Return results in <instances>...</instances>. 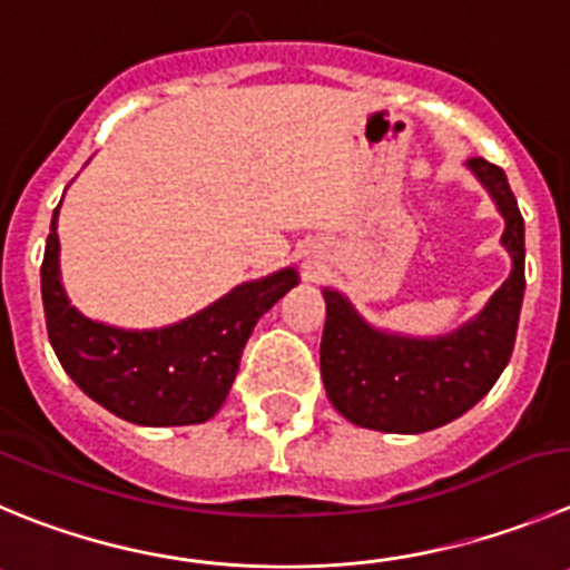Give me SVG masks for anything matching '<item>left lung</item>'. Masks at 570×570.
<instances>
[{"instance_id": "left-lung-1", "label": "left lung", "mask_w": 570, "mask_h": 570, "mask_svg": "<svg viewBox=\"0 0 570 570\" xmlns=\"http://www.w3.org/2000/svg\"><path fill=\"white\" fill-rule=\"evenodd\" d=\"M466 168L503 216L512 273L472 321L439 337L376 328L337 289H323L321 376L328 402L351 424L382 433H428L475 407L512 357L525 292V227L507 174L483 157Z\"/></svg>"}]
</instances>
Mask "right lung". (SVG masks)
I'll return each mask as SVG.
<instances>
[{"mask_svg":"<svg viewBox=\"0 0 570 570\" xmlns=\"http://www.w3.org/2000/svg\"><path fill=\"white\" fill-rule=\"evenodd\" d=\"M58 207L41 264L47 334L58 363L92 402L142 428L202 424L219 413L255 323L292 286L284 267L244 281L196 315L163 328H117L69 303L58 264Z\"/></svg>","mask_w":570,"mask_h":570,"instance_id":"right-lung-1","label":"right lung"}]
</instances>
